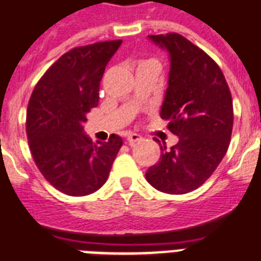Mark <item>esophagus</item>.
I'll use <instances>...</instances> for the list:
<instances>
[{"label": "esophagus", "mask_w": 261, "mask_h": 261, "mask_svg": "<svg viewBox=\"0 0 261 261\" xmlns=\"http://www.w3.org/2000/svg\"><path fill=\"white\" fill-rule=\"evenodd\" d=\"M141 139H142L141 136L137 135V133H129L128 137H126V140H128L129 144H135V142H139Z\"/></svg>", "instance_id": "esophagus-1"}]
</instances>
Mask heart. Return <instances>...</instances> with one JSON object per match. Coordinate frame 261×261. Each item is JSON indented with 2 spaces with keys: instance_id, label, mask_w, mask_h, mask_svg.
<instances>
[{
  "instance_id": "obj_1",
  "label": "heart",
  "mask_w": 261,
  "mask_h": 261,
  "mask_svg": "<svg viewBox=\"0 0 261 261\" xmlns=\"http://www.w3.org/2000/svg\"><path fill=\"white\" fill-rule=\"evenodd\" d=\"M146 62H153V61H146ZM146 62H142V63H146Z\"/></svg>"
}]
</instances>
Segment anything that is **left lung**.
<instances>
[{
    "instance_id": "left-lung-1",
    "label": "left lung",
    "mask_w": 261,
    "mask_h": 261,
    "mask_svg": "<svg viewBox=\"0 0 261 261\" xmlns=\"http://www.w3.org/2000/svg\"><path fill=\"white\" fill-rule=\"evenodd\" d=\"M169 53L170 71L161 119L178 137L146 171V181L168 194H186L208 179L223 160L233 124L232 97L224 75L203 50L177 33L149 35Z\"/></svg>"
}]
</instances>
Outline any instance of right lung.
Listing matches in <instances>:
<instances>
[{"instance_id":"1","label":"right lung","mask_w":261,"mask_h":261,"mask_svg":"<svg viewBox=\"0 0 261 261\" xmlns=\"http://www.w3.org/2000/svg\"><path fill=\"white\" fill-rule=\"evenodd\" d=\"M121 43L72 48L44 72L31 93L26 116L31 154L42 175L71 197L99 190L122 145L116 135L95 145L83 126L87 113L99 103L106 66Z\"/></svg>"}]
</instances>
